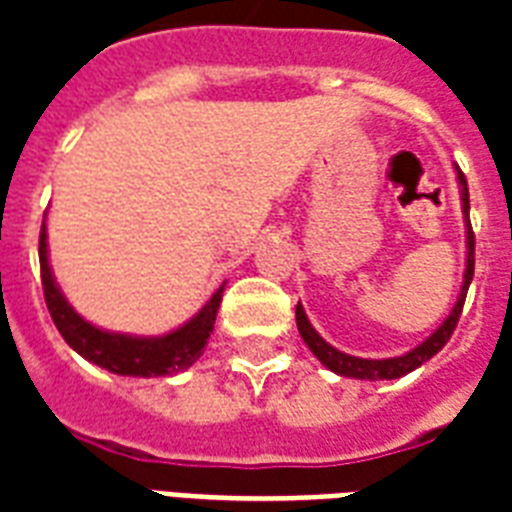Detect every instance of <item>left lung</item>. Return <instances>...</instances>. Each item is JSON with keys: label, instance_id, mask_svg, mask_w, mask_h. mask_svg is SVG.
I'll return each mask as SVG.
<instances>
[{"label": "left lung", "instance_id": "8db88e82", "mask_svg": "<svg viewBox=\"0 0 512 512\" xmlns=\"http://www.w3.org/2000/svg\"><path fill=\"white\" fill-rule=\"evenodd\" d=\"M457 183H460V199H462V215H465V225H468V260H465V276H462V289L460 297H457V303H454L452 313L446 316L444 324L428 337V340H422L417 348H412L404 356L396 358H358V356H348V353H342L337 350L335 345H329L324 337L311 327V321L305 316L303 305H297V329H300V337L305 340V345L311 348V353L319 358L321 364L332 369L340 377H353V380H398V377H404V374L414 372L417 366H422L425 361L436 356L438 350L444 348L449 337H452L454 327H457V321H460L462 305H465V295H468L470 281H473V252H476V239H473V228H470V196H468V180L457 167Z\"/></svg>", "mask_w": 512, "mask_h": 512}]
</instances>
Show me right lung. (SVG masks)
Returning <instances> with one entry per match:
<instances>
[{"label":"right lung","instance_id":"1","mask_svg":"<svg viewBox=\"0 0 512 512\" xmlns=\"http://www.w3.org/2000/svg\"><path fill=\"white\" fill-rule=\"evenodd\" d=\"M39 265H42L44 300L63 340L82 358L124 377H167V374L188 369L204 353L225 289H217L191 321H185L183 327L172 329L167 335H122V332H108L84 321L68 305L66 295L60 292L58 281L52 276L50 257H47V223H42V233H39Z\"/></svg>","mask_w":512,"mask_h":512}]
</instances>
